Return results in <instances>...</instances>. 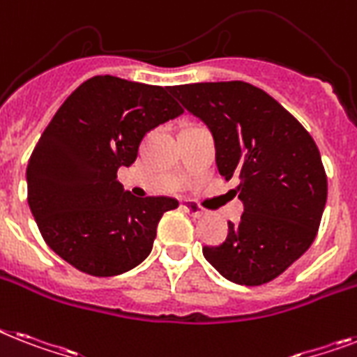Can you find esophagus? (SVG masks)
Returning a JSON list of instances; mask_svg holds the SVG:
<instances>
[{
	"mask_svg": "<svg viewBox=\"0 0 357 357\" xmlns=\"http://www.w3.org/2000/svg\"><path fill=\"white\" fill-rule=\"evenodd\" d=\"M181 208H183L185 213H188L190 216H194V218H199V216H204L205 211L199 205H196L194 202H188V199H185V202H181Z\"/></svg>",
	"mask_w": 357,
	"mask_h": 357,
	"instance_id": "34e87169",
	"label": "esophagus"
}]
</instances>
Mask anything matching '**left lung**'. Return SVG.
<instances>
[{
  "label": "left lung",
  "mask_w": 357,
  "mask_h": 357,
  "mask_svg": "<svg viewBox=\"0 0 357 357\" xmlns=\"http://www.w3.org/2000/svg\"><path fill=\"white\" fill-rule=\"evenodd\" d=\"M170 93L211 130L218 172L244 204L224 244L204 248L222 277L242 286L277 279L314 242L326 204V174L303 124L242 80L172 86Z\"/></svg>",
  "instance_id": "obj_1"
}]
</instances>
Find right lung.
Instances as JSON below:
<instances>
[{
	"label": "right lung",
	"instance_id": "obj_1",
	"mask_svg": "<svg viewBox=\"0 0 357 357\" xmlns=\"http://www.w3.org/2000/svg\"><path fill=\"white\" fill-rule=\"evenodd\" d=\"M169 88L98 75L58 108L27 165V202L43 240L82 273L113 277L152 251L178 199L135 198L117 170L137 159L150 130L181 115Z\"/></svg>",
	"mask_w": 357,
	"mask_h": 357
}]
</instances>
